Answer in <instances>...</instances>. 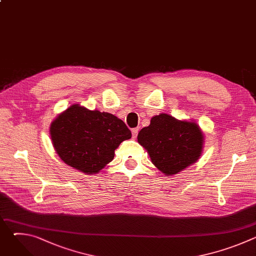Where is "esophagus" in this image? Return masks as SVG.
<instances>
[{
    "label": "esophagus",
    "instance_id": "obj_1",
    "mask_svg": "<svg viewBox=\"0 0 256 256\" xmlns=\"http://www.w3.org/2000/svg\"><path fill=\"white\" fill-rule=\"evenodd\" d=\"M138 132V128H132V138H136Z\"/></svg>",
    "mask_w": 256,
    "mask_h": 256
}]
</instances>
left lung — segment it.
<instances>
[{"label": "left lung", "mask_w": 256, "mask_h": 256, "mask_svg": "<svg viewBox=\"0 0 256 256\" xmlns=\"http://www.w3.org/2000/svg\"><path fill=\"white\" fill-rule=\"evenodd\" d=\"M138 142L158 170L172 176L200 159L204 134L196 122L160 114L151 118L149 126L140 130Z\"/></svg>", "instance_id": "1"}]
</instances>
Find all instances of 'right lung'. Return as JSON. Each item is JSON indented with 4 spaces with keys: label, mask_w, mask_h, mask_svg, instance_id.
Returning <instances> with one entry per match:
<instances>
[{
    "label": "right lung",
    "mask_w": 256,
    "mask_h": 256,
    "mask_svg": "<svg viewBox=\"0 0 256 256\" xmlns=\"http://www.w3.org/2000/svg\"><path fill=\"white\" fill-rule=\"evenodd\" d=\"M50 134L58 157L87 175L99 173L114 160L120 142L132 138L126 124L116 116L78 103L52 120Z\"/></svg>",
    "instance_id": "1"
}]
</instances>
